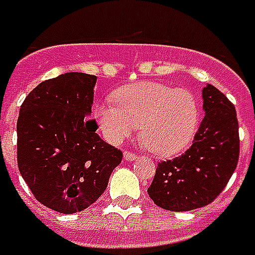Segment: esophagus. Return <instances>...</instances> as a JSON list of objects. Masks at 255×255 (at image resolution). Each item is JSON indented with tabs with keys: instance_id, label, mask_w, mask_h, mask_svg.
<instances>
[{
	"instance_id": "obj_1",
	"label": "esophagus",
	"mask_w": 255,
	"mask_h": 255,
	"mask_svg": "<svg viewBox=\"0 0 255 255\" xmlns=\"http://www.w3.org/2000/svg\"><path fill=\"white\" fill-rule=\"evenodd\" d=\"M123 159H125V160H128V162H133V160H136V159H137V154L133 152H125V154H123Z\"/></svg>"
}]
</instances>
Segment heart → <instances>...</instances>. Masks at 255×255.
Wrapping results in <instances>:
<instances>
[{"mask_svg": "<svg viewBox=\"0 0 255 255\" xmlns=\"http://www.w3.org/2000/svg\"><path fill=\"white\" fill-rule=\"evenodd\" d=\"M95 118L109 142H122L140 126V139L153 154L173 156L193 140L200 108L189 91L139 82L119 89L115 102L98 105Z\"/></svg>", "mask_w": 255, "mask_h": 255, "instance_id": "1", "label": "heart"}]
</instances>
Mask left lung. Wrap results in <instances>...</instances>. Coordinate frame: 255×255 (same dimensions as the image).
Masks as SVG:
<instances>
[{"label": "left lung", "mask_w": 255, "mask_h": 255, "mask_svg": "<svg viewBox=\"0 0 255 255\" xmlns=\"http://www.w3.org/2000/svg\"><path fill=\"white\" fill-rule=\"evenodd\" d=\"M204 118L193 144L179 157L157 164L147 193L156 206L189 211L210 204L239 162L240 139L234 105L213 85L203 88Z\"/></svg>", "instance_id": "1"}]
</instances>
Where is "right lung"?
<instances>
[{"label":"right lung","instance_id":"1","mask_svg":"<svg viewBox=\"0 0 255 255\" xmlns=\"http://www.w3.org/2000/svg\"><path fill=\"white\" fill-rule=\"evenodd\" d=\"M95 84V75H59L38 85L19 109V173L35 199L58 213L89 207L122 162V152L103 142L89 119Z\"/></svg>","mask_w":255,"mask_h":255}]
</instances>
